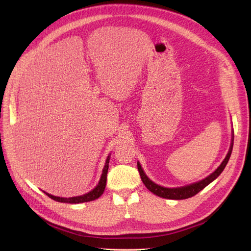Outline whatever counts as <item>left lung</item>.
<instances>
[{"label":"left lung","mask_w":251,"mask_h":251,"mask_svg":"<svg viewBox=\"0 0 251 251\" xmlns=\"http://www.w3.org/2000/svg\"><path fill=\"white\" fill-rule=\"evenodd\" d=\"M232 147H233V134H232V139H231V143H230V148H229L228 153H227L225 159L223 160V162L220 164L219 168L205 179H203L199 182H196V183L185 185V186H182V187L168 188V187H163V186L158 185V184L154 183L153 181L148 178L147 175L144 174L139 162H137V168H138V172L140 174V177H141L143 184L147 186V188L149 189L150 192H151L153 194H155L156 196L161 197V198H164V199L183 200V199L191 198V197L197 195L199 192H201L204 187H206L209 183H211L212 181L219 177V175L223 172L227 162H228V160H229L231 151H232Z\"/></svg>","instance_id":"obj_1"}]
</instances>
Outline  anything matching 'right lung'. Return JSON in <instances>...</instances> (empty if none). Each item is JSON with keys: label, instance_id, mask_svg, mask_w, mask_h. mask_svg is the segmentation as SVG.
I'll return each mask as SVG.
<instances>
[{"label": "right lung", "instance_id": "obj_1", "mask_svg": "<svg viewBox=\"0 0 251 251\" xmlns=\"http://www.w3.org/2000/svg\"><path fill=\"white\" fill-rule=\"evenodd\" d=\"M109 162H110V155L108 156L107 160H105V164L104 168L102 170V174L100 182L96 185V187L92 191L82 195V196H77V197H71V198H60V197H55L52 196L46 192H44L46 194L49 198L55 200L57 202H62V203H70V204H77V203H83V202H90L93 201L100 198V197L103 194L104 188H105V184H107V174H108V170H109Z\"/></svg>", "mask_w": 251, "mask_h": 251}]
</instances>
